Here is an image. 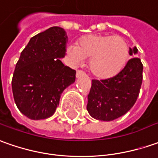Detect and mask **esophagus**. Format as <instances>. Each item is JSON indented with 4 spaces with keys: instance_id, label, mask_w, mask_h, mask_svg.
<instances>
[{
    "instance_id": "34e87169",
    "label": "esophagus",
    "mask_w": 158,
    "mask_h": 158,
    "mask_svg": "<svg viewBox=\"0 0 158 158\" xmlns=\"http://www.w3.org/2000/svg\"><path fill=\"white\" fill-rule=\"evenodd\" d=\"M84 75H85V73L83 71H81V70H77L76 77H77V78H79V77H82V76H84Z\"/></svg>"
}]
</instances>
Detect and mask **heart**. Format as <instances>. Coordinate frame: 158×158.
Listing matches in <instances>:
<instances>
[{
	"label": "heart",
	"instance_id": "obj_1",
	"mask_svg": "<svg viewBox=\"0 0 158 158\" xmlns=\"http://www.w3.org/2000/svg\"><path fill=\"white\" fill-rule=\"evenodd\" d=\"M72 62L79 64L89 60L92 74L100 79L116 76L124 68L129 58V46L123 37L112 35H88L77 45L67 49Z\"/></svg>",
	"mask_w": 158,
	"mask_h": 158
}]
</instances>
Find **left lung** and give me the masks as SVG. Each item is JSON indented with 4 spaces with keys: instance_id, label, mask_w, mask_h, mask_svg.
Wrapping results in <instances>:
<instances>
[{
    "instance_id": "obj_1",
    "label": "left lung",
    "mask_w": 158,
    "mask_h": 158,
    "mask_svg": "<svg viewBox=\"0 0 158 158\" xmlns=\"http://www.w3.org/2000/svg\"><path fill=\"white\" fill-rule=\"evenodd\" d=\"M129 54H137L130 48ZM143 81V64L133 57L115 77L105 80H92L88 96L87 110L96 120L113 121L126 114L135 104Z\"/></svg>"
}]
</instances>
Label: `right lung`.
Segmentation results:
<instances>
[{
  "mask_svg": "<svg viewBox=\"0 0 158 158\" xmlns=\"http://www.w3.org/2000/svg\"><path fill=\"white\" fill-rule=\"evenodd\" d=\"M67 42L63 28L51 27L32 37L21 53L13 75V96L29 119L53 116L63 90L76 81V70L61 61Z\"/></svg>",
  "mask_w": 158,
  "mask_h": 158,
  "instance_id": "obj_1",
  "label": "right lung"
}]
</instances>
